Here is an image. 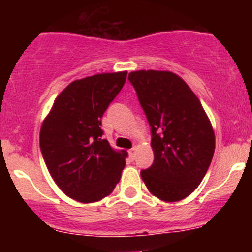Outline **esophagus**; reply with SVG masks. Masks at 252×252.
Returning a JSON list of instances; mask_svg holds the SVG:
<instances>
[{
	"mask_svg": "<svg viewBox=\"0 0 252 252\" xmlns=\"http://www.w3.org/2000/svg\"><path fill=\"white\" fill-rule=\"evenodd\" d=\"M135 152H136V147H132V148L129 150V156L131 160H134L135 158Z\"/></svg>",
	"mask_w": 252,
	"mask_h": 252,
	"instance_id": "esophagus-1",
	"label": "esophagus"
}]
</instances>
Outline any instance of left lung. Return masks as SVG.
I'll list each match as a JSON object with an SVG mask.
<instances>
[{
  "mask_svg": "<svg viewBox=\"0 0 252 252\" xmlns=\"http://www.w3.org/2000/svg\"><path fill=\"white\" fill-rule=\"evenodd\" d=\"M128 79L152 130L154 162L141 170L153 195L174 202L200 185L215 153L216 138L194 92L168 71H134Z\"/></svg>",
  "mask_w": 252,
  "mask_h": 252,
  "instance_id": "left-lung-1",
  "label": "left lung"
}]
</instances>
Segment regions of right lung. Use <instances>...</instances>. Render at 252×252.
I'll use <instances>...</instances> for the list:
<instances>
[{"label": "right lung", "instance_id": "add662e5", "mask_svg": "<svg viewBox=\"0 0 252 252\" xmlns=\"http://www.w3.org/2000/svg\"><path fill=\"white\" fill-rule=\"evenodd\" d=\"M126 71L74 80L54 100L40 129L48 172L66 195L79 202L102 200L114 190L126 166V150L103 140L102 117L120 94Z\"/></svg>", "mask_w": 252, "mask_h": 252}]
</instances>
